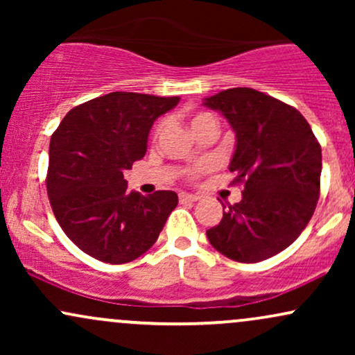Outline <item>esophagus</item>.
I'll use <instances>...</instances> for the list:
<instances>
[{
  "instance_id": "1",
  "label": "esophagus",
  "mask_w": 355,
  "mask_h": 355,
  "mask_svg": "<svg viewBox=\"0 0 355 355\" xmlns=\"http://www.w3.org/2000/svg\"><path fill=\"white\" fill-rule=\"evenodd\" d=\"M198 198L200 197L195 193H187V191H182L180 193V202H197Z\"/></svg>"
}]
</instances>
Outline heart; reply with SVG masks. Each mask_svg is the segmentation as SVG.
Listing matches in <instances>:
<instances>
[{
  "instance_id": "b5f03b06",
  "label": "heart",
  "mask_w": 355,
  "mask_h": 355,
  "mask_svg": "<svg viewBox=\"0 0 355 355\" xmlns=\"http://www.w3.org/2000/svg\"><path fill=\"white\" fill-rule=\"evenodd\" d=\"M205 118H211V115H209V113H197V115L191 116V125L198 123V121L205 120ZM209 168H210L209 162H198V164H195L193 166H191V168L187 170V175H189L190 178H195V177H198V175L203 173L205 170H209Z\"/></svg>"
}]
</instances>
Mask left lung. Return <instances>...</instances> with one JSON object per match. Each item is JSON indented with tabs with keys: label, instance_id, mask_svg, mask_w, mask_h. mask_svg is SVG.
Instances as JSON below:
<instances>
[{
	"label": "left lung",
	"instance_id": "8db88e82",
	"mask_svg": "<svg viewBox=\"0 0 355 355\" xmlns=\"http://www.w3.org/2000/svg\"><path fill=\"white\" fill-rule=\"evenodd\" d=\"M235 132L230 172L242 200L207 230L215 250L235 262L274 257L302 234L320 193L322 150L299 110L257 92L230 88L205 98Z\"/></svg>",
	"mask_w": 355,
	"mask_h": 355
}]
</instances>
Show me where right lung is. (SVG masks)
Instances as JSON below:
<instances>
[{"mask_svg":"<svg viewBox=\"0 0 355 355\" xmlns=\"http://www.w3.org/2000/svg\"><path fill=\"white\" fill-rule=\"evenodd\" d=\"M178 96L113 92L67 113L50 141L46 190L67 237L85 254L126 263L157 242L177 207L172 190L128 191L125 170L146 153L153 121Z\"/></svg>","mask_w":355,"mask_h":355,"instance_id":"add662e5","label":"right lung"}]
</instances>
